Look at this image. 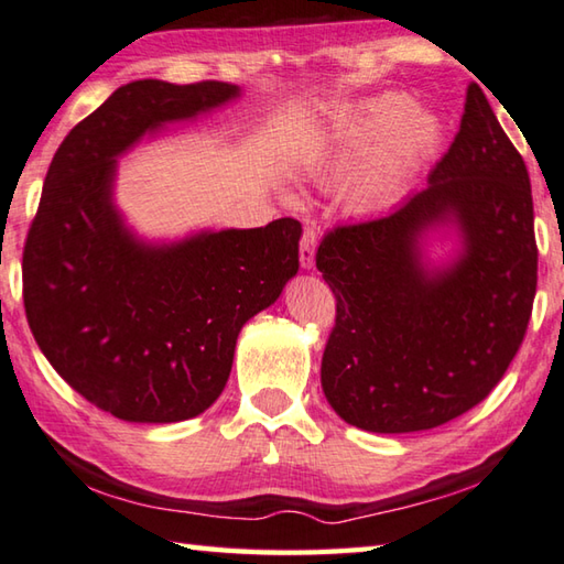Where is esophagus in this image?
I'll return each mask as SVG.
<instances>
[{"instance_id":"1","label":"esophagus","mask_w":564,"mask_h":564,"mask_svg":"<svg viewBox=\"0 0 564 564\" xmlns=\"http://www.w3.org/2000/svg\"><path fill=\"white\" fill-rule=\"evenodd\" d=\"M314 258H316V230L306 228L302 242H300V262L304 270L314 268Z\"/></svg>"}]
</instances>
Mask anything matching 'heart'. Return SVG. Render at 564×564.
I'll return each instance as SVG.
<instances>
[{
    "mask_svg": "<svg viewBox=\"0 0 564 564\" xmlns=\"http://www.w3.org/2000/svg\"><path fill=\"white\" fill-rule=\"evenodd\" d=\"M442 137L437 115L410 108L405 95L382 93L328 115L306 144L302 166L314 184L334 186L368 153L346 186V198L356 210H376L405 194Z\"/></svg>",
    "mask_w": 564,
    "mask_h": 564,
    "instance_id": "1",
    "label": "heart"
}]
</instances>
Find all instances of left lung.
Masks as SVG:
<instances>
[{
    "label": "left lung",
    "mask_w": 564,
    "mask_h": 564,
    "mask_svg": "<svg viewBox=\"0 0 564 564\" xmlns=\"http://www.w3.org/2000/svg\"><path fill=\"white\" fill-rule=\"evenodd\" d=\"M432 235L453 238L447 261L429 258ZM316 268L336 296L322 388L344 422L432 430L496 388L533 312L538 248L525 162L479 85L427 186L388 216L334 228Z\"/></svg>",
    "instance_id": "8db88e82"
}]
</instances>
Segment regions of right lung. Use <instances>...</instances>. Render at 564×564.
Instances as JSON below:
<instances>
[{"label":"right lung","mask_w":564,"mask_h":564,"mask_svg":"<svg viewBox=\"0 0 564 564\" xmlns=\"http://www.w3.org/2000/svg\"><path fill=\"white\" fill-rule=\"evenodd\" d=\"M240 95L218 80H132L53 154L21 262L26 318L56 373L117 420L182 422L214 405L240 328L300 270L294 218L147 240L115 204L117 159Z\"/></svg>","instance_id":"right-lung-1"}]
</instances>
